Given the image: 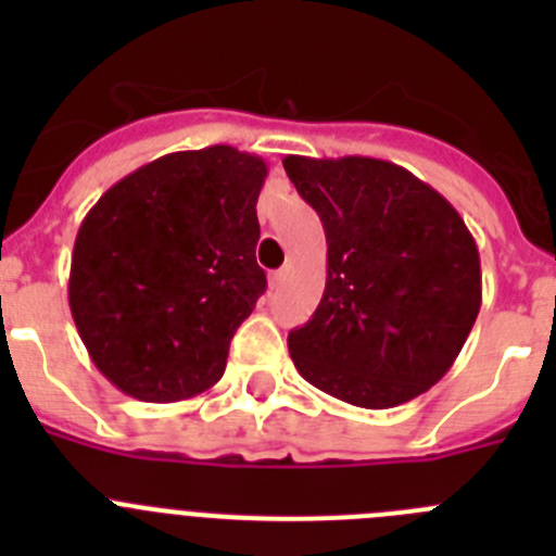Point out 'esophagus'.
<instances>
[{"instance_id": "1", "label": "esophagus", "mask_w": 556, "mask_h": 556, "mask_svg": "<svg viewBox=\"0 0 556 556\" xmlns=\"http://www.w3.org/2000/svg\"><path fill=\"white\" fill-rule=\"evenodd\" d=\"M283 281H287V269H275V273L269 275V289H281Z\"/></svg>"}]
</instances>
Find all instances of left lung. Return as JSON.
I'll use <instances>...</instances> for the list:
<instances>
[{
	"mask_svg": "<svg viewBox=\"0 0 556 556\" xmlns=\"http://www.w3.org/2000/svg\"><path fill=\"white\" fill-rule=\"evenodd\" d=\"M283 169L328 242L320 306L289 333L298 372L362 409L424 395L451 370L481 306L465 219L390 161L287 155Z\"/></svg>",
	"mask_w": 556,
	"mask_h": 556,
	"instance_id": "8db88e82",
	"label": "left lung"
}]
</instances>
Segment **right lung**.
Returning <instances> with one entry per match:
<instances>
[{
	"instance_id": "add662e5",
	"label": "right lung",
	"mask_w": 556,
	"mask_h": 556,
	"mask_svg": "<svg viewBox=\"0 0 556 556\" xmlns=\"http://www.w3.org/2000/svg\"><path fill=\"white\" fill-rule=\"evenodd\" d=\"M264 178V159L228 144L169 152L88 211L68 308L116 390L172 404L223 378L230 339L267 289L255 264Z\"/></svg>"
}]
</instances>
